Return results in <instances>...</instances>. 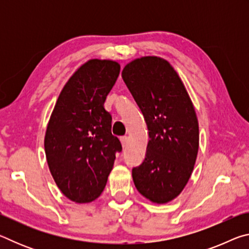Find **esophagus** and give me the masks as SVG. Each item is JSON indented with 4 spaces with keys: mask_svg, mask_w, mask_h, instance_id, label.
Returning a JSON list of instances; mask_svg holds the SVG:
<instances>
[{
    "mask_svg": "<svg viewBox=\"0 0 249 249\" xmlns=\"http://www.w3.org/2000/svg\"><path fill=\"white\" fill-rule=\"evenodd\" d=\"M120 141H121V142H122V146L126 147V145H127V142H128V137H127V136H122V137L120 138Z\"/></svg>",
    "mask_w": 249,
    "mask_h": 249,
    "instance_id": "34e87169",
    "label": "esophagus"
}]
</instances>
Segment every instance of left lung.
I'll list each match as a JSON object with an SVG mask.
<instances>
[{
  "mask_svg": "<svg viewBox=\"0 0 249 249\" xmlns=\"http://www.w3.org/2000/svg\"><path fill=\"white\" fill-rule=\"evenodd\" d=\"M126 87L144 115L149 142L145 159L132 169L135 187L155 203L183 190L199 149L195 107L178 73L158 57H142L122 71Z\"/></svg>",
  "mask_w": 249,
  "mask_h": 249,
  "instance_id": "obj_1",
  "label": "left lung"
}]
</instances>
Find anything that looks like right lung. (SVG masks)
<instances>
[{
    "label": "right lung",
    "instance_id": "obj_1",
    "mask_svg": "<svg viewBox=\"0 0 249 249\" xmlns=\"http://www.w3.org/2000/svg\"><path fill=\"white\" fill-rule=\"evenodd\" d=\"M120 69L115 61H88L66 83L50 116L45 136L49 170L61 192L78 203L102 193L122 151L104 108Z\"/></svg>",
    "mask_w": 249,
    "mask_h": 249
}]
</instances>
